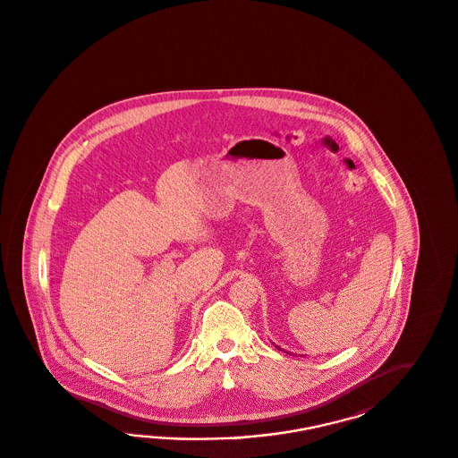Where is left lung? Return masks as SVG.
<instances>
[{"instance_id":"obj_1","label":"left lung","mask_w":458,"mask_h":458,"mask_svg":"<svg viewBox=\"0 0 458 458\" xmlns=\"http://www.w3.org/2000/svg\"><path fill=\"white\" fill-rule=\"evenodd\" d=\"M277 348H279V347H277ZM279 350H281V348H279Z\"/></svg>"}]
</instances>
